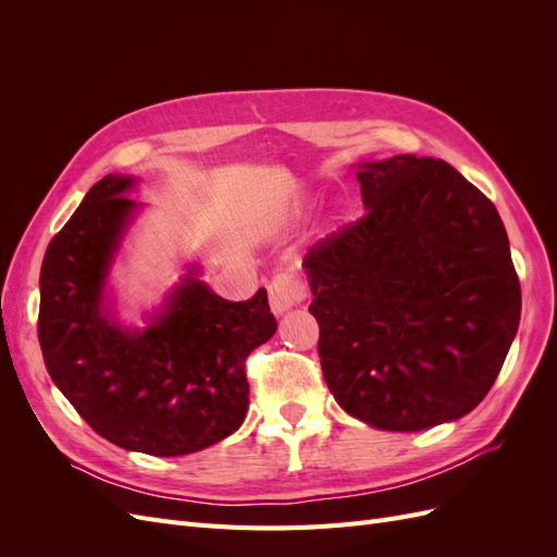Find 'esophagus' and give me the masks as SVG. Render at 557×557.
Segmentation results:
<instances>
[{"mask_svg":"<svg viewBox=\"0 0 557 557\" xmlns=\"http://www.w3.org/2000/svg\"><path fill=\"white\" fill-rule=\"evenodd\" d=\"M305 297H307L305 285H301V281L293 274H278L272 281V285H269V307H272L276 315L290 311Z\"/></svg>","mask_w":557,"mask_h":557,"instance_id":"obj_1","label":"esophagus"}]
</instances>
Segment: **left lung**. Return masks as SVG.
<instances>
[{
	"instance_id": "8db88e82",
	"label": "left lung",
	"mask_w": 557,
	"mask_h": 557,
	"mask_svg": "<svg viewBox=\"0 0 557 557\" xmlns=\"http://www.w3.org/2000/svg\"><path fill=\"white\" fill-rule=\"evenodd\" d=\"M356 176L367 215L305 258L325 383L376 430L450 423L479 407L518 332L507 230L444 160L395 156Z\"/></svg>"
}]
</instances>
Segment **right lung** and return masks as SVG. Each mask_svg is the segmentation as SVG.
I'll return each instance as SVG.
<instances>
[{
  "label": "right lung",
  "instance_id": "obj_1",
  "mask_svg": "<svg viewBox=\"0 0 557 557\" xmlns=\"http://www.w3.org/2000/svg\"><path fill=\"white\" fill-rule=\"evenodd\" d=\"M137 178L97 181L53 242L39 276V344L50 379L111 444L160 458L188 455L237 432L248 411L244 362L269 342L276 318L267 290L227 301L199 278V264L127 327L109 307L115 252L141 205Z\"/></svg>",
  "mask_w": 557,
  "mask_h": 557
}]
</instances>
